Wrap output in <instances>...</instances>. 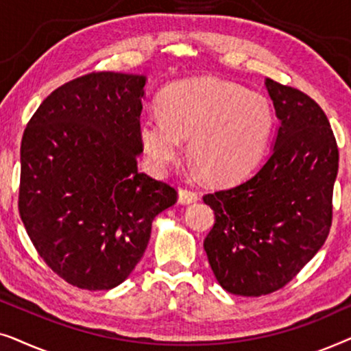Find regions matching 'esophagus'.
Returning <instances> with one entry per match:
<instances>
[{"label": "esophagus", "mask_w": 351, "mask_h": 351, "mask_svg": "<svg viewBox=\"0 0 351 351\" xmlns=\"http://www.w3.org/2000/svg\"><path fill=\"white\" fill-rule=\"evenodd\" d=\"M199 199V195L196 191H191L189 189H180L179 190V203L180 204H190L196 203Z\"/></svg>", "instance_id": "obj_1"}]
</instances>
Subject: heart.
Returning a JSON list of instances; mask_svg holds the SVG:
<instances>
[{"label": "heart", "mask_w": 351, "mask_h": 351, "mask_svg": "<svg viewBox=\"0 0 351 351\" xmlns=\"http://www.w3.org/2000/svg\"><path fill=\"white\" fill-rule=\"evenodd\" d=\"M160 117H145L138 137L148 162L165 171L189 141L191 161L217 184L241 179L257 165L273 126L265 95L219 78L176 83L158 99Z\"/></svg>", "instance_id": "b5f03b06"}]
</instances>
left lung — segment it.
Instances as JSON below:
<instances>
[{"mask_svg":"<svg viewBox=\"0 0 351 351\" xmlns=\"http://www.w3.org/2000/svg\"><path fill=\"white\" fill-rule=\"evenodd\" d=\"M280 119L270 156L237 186L203 196L215 223L204 251L219 285L258 297L286 286L328 238L339 148L329 119L302 90L265 80Z\"/></svg>","mask_w":351,"mask_h":351,"instance_id":"left-lung-1","label":"left lung"}]
</instances>
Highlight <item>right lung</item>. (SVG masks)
<instances>
[{"instance_id":"1","label":"right lung","mask_w":351,"mask_h":351,"mask_svg":"<svg viewBox=\"0 0 351 351\" xmlns=\"http://www.w3.org/2000/svg\"><path fill=\"white\" fill-rule=\"evenodd\" d=\"M147 78L99 71L43 100L21 145L19 213L52 271L80 289L108 291L145 252L152 222L177 190L138 172Z\"/></svg>"}]
</instances>
